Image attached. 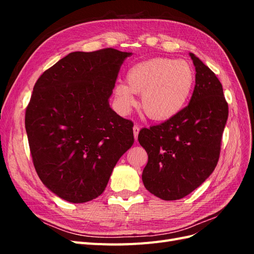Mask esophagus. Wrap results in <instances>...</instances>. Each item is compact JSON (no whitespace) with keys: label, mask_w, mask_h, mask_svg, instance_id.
<instances>
[{"label":"esophagus","mask_w":254,"mask_h":254,"mask_svg":"<svg viewBox=\"0 0 254 254\" xmlns=\"http://www.w3.org/2000/svg\"><path fill=\"white\" fill-rule=\"evenodd\" d=\"M139 132H140V128L137 125H134L133 126V135H134V139L135 141L137 140V135H139Z\"/></svg>","instance_id":"obj_1"}]
</instances>
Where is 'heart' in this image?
Masks as SVG:
<instances>
[{
    "label": "heart",
    "mask_w": 254,
    "mask_h": 254,
    "mask_svg": "<svg viewBox=\"0 0 254 254\" xmlns=\"http://www.w3.org/2000/svg\"><path fill=\"white\" fill-rule=\"evenodd\" d=\"M195 74L186 60L157 57L133 64L127 82L119 81L114 95L123 112L135 105L134 93H142V109L153 121H167L187 106L194 88Z\"/></svg>",
    "instance_id": "obj_1"
}]
</instances>
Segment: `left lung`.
<instances>
[{"label":"left lung","mask_w":254,"mask_h":254,"mask_svg":"<svg viewBox=\"0 0 254 254\" xmlns=\"http://www.w3.org/2000/svg\"><path fill=\"white\" fill-rule=\"evenodd\" d=\"M195 88L175 118L143 128L137 136L148 155L144 187L163 200H178L205 181L217 165L228 103L218 78L193 53Z\"/></svg>","instance_id":"1"}]
</instances>
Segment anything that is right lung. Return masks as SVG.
I'll use <instances>...</instances> for the list:
<instances>
[{"label":"right lung","instance_id":"1","mask_svg":"<svg viewBox=\"0 0 254 254\" xmlns=\"http://www.w3.org/2000/svg\"><path fill=\"white\" fill-rule=\"evenodd\" d=\"M132 53L73 52L45 71L26 108L35 170L58 197L82 203L101 195L131 147L133 123L109 105L121 65Z\"/></svg>","mask_w":254,"mask_h":254}]
</instances>
